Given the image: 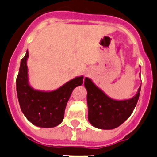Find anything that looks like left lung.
Listing matches in <instances>:
<instances>
[{
	"instance_id": "8db88e82",
	"label": "left lung",
	"mask_w": 157,
	"mask_h": 157,
	"mask_svg": "<svg viewBox=\"0 0 157 157\" xmlns=\"http://www.w3.org/2000/svg\"><path fill=\"white\" fill-rule=\"evenodd\" d=\"M87 90L88 119L100 129H113L122 125L132 114L138 102L141 86L132 98L116 100L109 97L89 78H85Z\"/></svg>"
}]
</instances>
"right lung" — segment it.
<instances>
[{"instance_id":"add662e5","label":"right lung","mask_w":157,"mask_h":157,"mask_svg":"<svg viewBox=\"0 0 157 157\" xmlns=\"http://www.w3.org/2000/svg\"><path fill=\"white\" fill-rule=\"evenodd\" d=\"M27 51L21 61L16 88L21 109L25 117L35 126L52 128L60 124L73 89L83 83V75L77 76L53 91L35 89L29 84Z\"/></svg>"}]
</instances>
